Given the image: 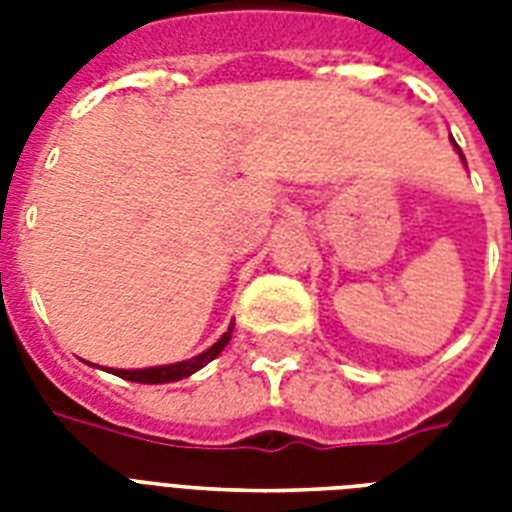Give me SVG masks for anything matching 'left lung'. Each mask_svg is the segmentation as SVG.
Masks as SVG:
<instances>
[{
    "mask_svg": "<svg viewBox=\"0 0 512 512\" xmlns=\"http://www.w3.org/2000/svg\"><path fill=\"white\" fill-rule=\"evenodd\" d=\"M457 151H460V148H457ZM460 156H462V154H460Z\"/></svg>",
    "mask_w": 512,
    "mask_h": 512,
    "instance_id": "1",
    "label": "left lung"
}]
</instances>
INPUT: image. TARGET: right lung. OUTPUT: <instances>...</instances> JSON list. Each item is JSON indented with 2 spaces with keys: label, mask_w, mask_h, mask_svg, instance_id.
Masks as SVG:
<instances>
[{
  "label": "right lung",
  "mask_w": 512,
  "mask_h": 512,
  "mask_svg": "<svg viewBox=\"0 0 512 512\" xmlns=\"http://www.w3.org/2000/svg\"><path fill=\"white\" fill-rule=\"evenodd\" d=\"M231 332H233V324L228 327V332H225L220 340L212 345L209 350H204L201 356L191 358V361H180V364H167V366H151V369H135V372H130V369H111V372L116 374V377H122V380H130V382H146V385H159V382H175V380H183V377H188V374L199 372L201 366H207L212 358L220 353V350L228 345V340H231Z\"/></svg>",
  "instance_id": "1"
}]
</instances>
